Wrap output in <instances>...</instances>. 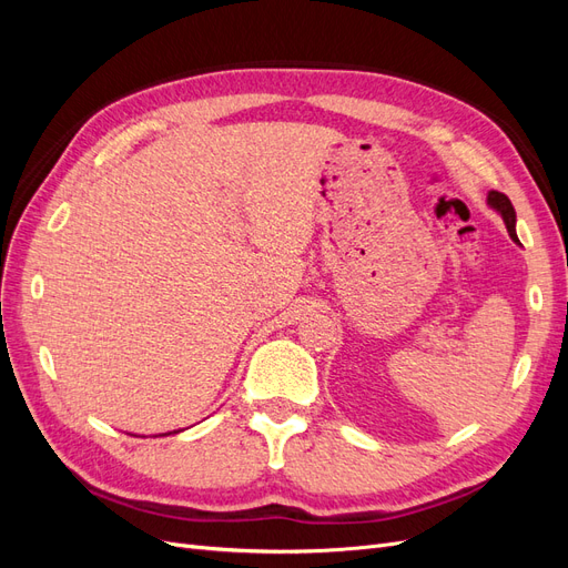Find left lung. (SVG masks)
Segmentation results:
<instances>
[{
	"label": "left lung",
	"mask_w": 568,
	"mask_h": 568,
	"mask_svg": "<svg viewBox=\"0 0 568 568\" xmlns=\"http://www.w3.org/2000/svg\"><path fill=\"white\" fill-rule=\"evenodd\" d=\"M486 201H488L490 209L505 220L509 236L514 239V242L519 244V236H517V213H514L511 201H509L505 194H500V192H488V199H486Z\"/></svg>",
	"instance_id": "8db88e82"
}]
</instances>
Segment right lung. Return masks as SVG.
<instances>
[{
    "instance_id": "1",
    "label": "right lung",
    "mask_w": 568,
    "mask_h": 568,
    "mask_svg": "<svg viewBox=\"0 0 568 568\" xmlns=\"http://www.w3.org/2000/svg\"><path fill=\"white\" fill-rule=\"evenodd\" d=\"M175 434H178V432H175Z\"/></svg>"
}]
</instances>
